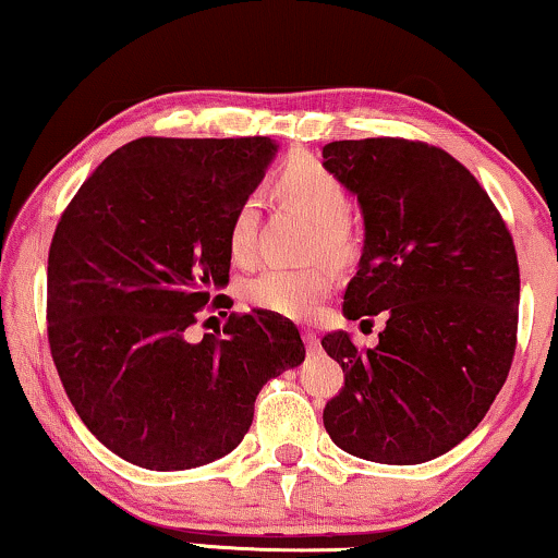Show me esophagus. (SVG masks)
I'll return each instance as SVG.
<instances>
[{"mask_svg": "<svg viewBox=\"0 0 558 558\" xmlns=\"http://www.w3.org/2000/svg\"><path fill=\"white\" fill-rule=\"evenodd\" d=\"M302 338H305L307 351H317V349H320V341H317V332H313V330H302Z\"/></svg>", "mask_w": 558, "mask_h": 558, "instance_id": "1", "label": "esophagus"}]
</instances>
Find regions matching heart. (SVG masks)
Listing matches in <instances>:
<instances>
[{
    "label": "heart",
    "mask_w": 558,
    "mask_h": 558,
    "mask_svg": "<svg viewBox=\"0 0 558 558\" xmlns=\"http://www.w3.org/2000/svg\"><path fill=\"white\" fill-rule=\"evenodd\" d=\"M279 192L315 222L313 251L345 262L356 243L345 213L349 190L338 173H332L313 156H296L279 173ZM256 197H243L230 215L228 248L235 262H248L256 251ZM332 287L328 266H271L245 284L251 305L284 317H310Z\"/></svg>",
    "instance_id": "1"
}]
</instances>
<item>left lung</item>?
Wrapping results in <instances>:
<instances>
[{
  "mask_svg": "<svg viewBox=\"0 0 558 558\" xmlns=\"http://www.w3.org/2000/svg\"><path fill=\"white\" fill-rule=\"evenodd\" d=\"M325 166L364 209L349 320L385 315L379 345L328 332L345 385L328 436L376 464H423L461 444L500 395L518 343L520 269L500 209L444 148L404 137L336 141Z\"/></svg>",
  "mask_w": 558,
  "mask_h": 558,
  "instance_id": "1",
  "label": "left lung"
}]
</instances>
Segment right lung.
I'll return each mask as SVG.
<instances>
[{
    "instance_id": "1",
    "label": "right lung",
    "mask_w": 558,
    "mask_h": 558,
    "mask_svg": "<svg viewBox=\"0 0 558 558\" xmlns=\"http://www.w3.org/2000/svg\"><path fill=\"white\" fill-rule=\"evenodd\" d=\"M271 137H137L61 213L48 251V343L86 428L130 464L179 472L241 444L271 376L305 361L300 330L226 307L228 226L258 184ZM210 307L207 308L206 305ZM228 315V313H226Z\"/></svg>"
}]
</instances>
